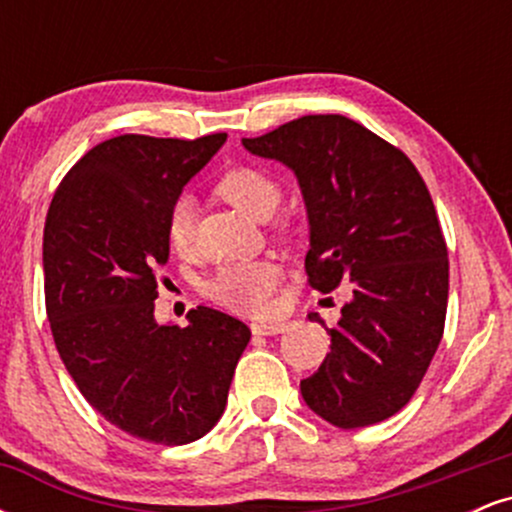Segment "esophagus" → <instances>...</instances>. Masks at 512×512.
Segmentation results:
<instances>
[{"mask_svg": "<svg viewBox=\"0 0 512 512\" xmlns=\"http://www.w3.org/2000/svg\"><path fill=\"white\" fill-rule=\"evenodd\" d=\"M252 334H257V337H272V334H281L286 330L284 322H252L250 325Z\"/></svg>", "mask_w": 512, "mask_h": 512, "instance_id": "1", "label": "esophagus"}]
</instances>
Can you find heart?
I'll list each match as a JSON object with an SVG mask.
<instances>
[{
  "label": "heart",
  "mask_w": 512,
  "mask_h": 512,
  "mask_svg": "<svg viewBox=\"0 0 512 512\" xmlns=\"http://www.w3.org/2000/svg\"><path fill=\"white\" fill-rule=\"evenodd\" d=\"M216 195L250 219L264 221L279 209L281 187L260 168H233L216 182ZM166 238L170 250L190 257L195 250V214L187 199H178L166 216ZM281 284V267L272 260H250L226 264L209 279L207 293L228 310L260 315L269 308Z\"/></svg>",
  "instance_id": "heart-1"
}]
</instances>
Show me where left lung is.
I'll return each instance as SVG.
<instances>
[{"mask_svg":"<svg viewBox=\"0 0 512 512\" xmlns=\"http://www.w3.org/2000/svg\"><path fill=\"white\" fill-rule=\"evenodd\" d=\"M252 156L293 170L305 202L310 286L351 284L330 354L301 395L337 428L390 419L424 380L443 337L448 248L433 199L402 151L344 115H303L255 139Z\"/></svg>","mask_w":512,"mask_h":512,"instance_id":"1","label":"left lung"}]
</instances>
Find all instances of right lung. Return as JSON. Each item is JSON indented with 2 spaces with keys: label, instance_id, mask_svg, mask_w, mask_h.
<instances>
[{
  "label": "right lung",
  "instance_id": "1",
  "mask_svg": "<svg viewBox=\"0 0 512 512\" xmlns=\"http://www.w3.org/2000/svg\"><path fill=\"white\" fill-rule=\"evenodd\" d=\"M223 142L108 139L64 175L45 221V305L64 368L98 414L149 443L209 433L250 342L245 322L204 305L187 327L154 317L166 216Z\"/></svg>",
  "mask_w": 512,
  "mask_h": 512
}]
</instances>
